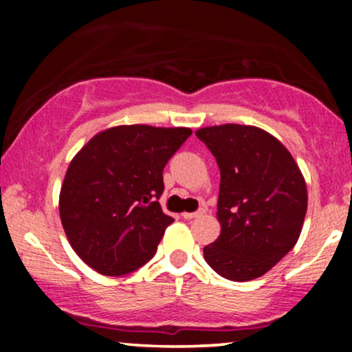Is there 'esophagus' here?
<instances>
[{
	"label": "esophagus",
	"instance_id": "34e87169",
	"mask_svg": "<svg viewBox=\"0 0 352 352\" xmlns=\"http://www.w3.org/2000/svg\"><path fill=\"white\" fill-rule=\"evenodd\" d=\"M204 213H205V208H199L197 212H184V213H182V217H184L185 220H192V218L204 215Z\"/></svg>",
	"mask_w": 352,
	"mask_h": 352
}]
</instances>
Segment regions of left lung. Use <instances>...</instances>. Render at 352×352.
I'll return each mask as SVG.
<instances>
[{"instance_id": "left-lung-1", "label": "left lung", "mask_w": 352, "mask_h": 352, "mask_svg": "<svg viewBox=\"0 0 352 352\" xmlns=\"http://www.w3.org/2000/svg\"><path fill=\"white\" fill-rule=\"evenodd\" d=\"M195 135L220 168L221 233L204 248L205 261L227 280H254L300 238L308 208L305 179L285 145L253 125H215Z\"/></svg>"}]
</instances>
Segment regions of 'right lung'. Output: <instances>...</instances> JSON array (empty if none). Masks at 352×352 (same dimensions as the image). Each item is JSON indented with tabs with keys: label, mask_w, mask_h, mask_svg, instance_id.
<instances>
[{
	"label": "right lung",
	"mask_w": 352,
	"mask_h": 352,
	"mask_svg": "<svg viewBox=\"0 0 352 352\" xmlns=\"http://www.w3.org/2000/svg\"><path fill=\"white\" fill-rule=\"evenodd\" d=\"M190 135L187 127L119 125L80 148L60 187L59 215L84 263L120 276L155 254L173 221L159 204L162 172Z\"/></svg>",
	"instance_id": "obj_1"
}]
</instances>
